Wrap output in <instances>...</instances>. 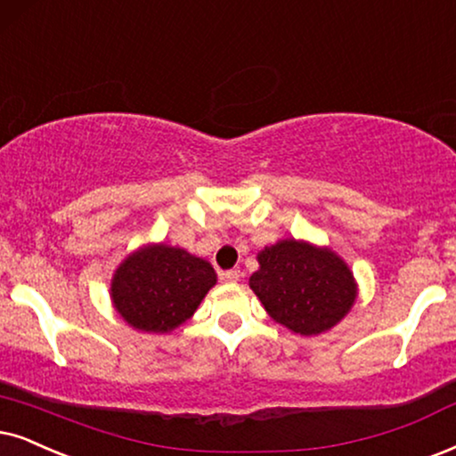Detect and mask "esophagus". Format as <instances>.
Returning <instances> with one entry per match:
<instances>
[{
	"mask_svg": "<svg viewBox=\"0 0 456 456\" xmlns=\"http://www.w3.org/2000/svg\"><path fill=\"white\" fill-rule=\"evenodd\" d=\"M221 280L229 281V284H235V281L240 280V271H238V269H227V271H221Z\"/></svg>",
	"mask_w": 456,
	"mask_h": 456,
	"instance_id": "esophagus-1",
	"label": "esophagus"
}]
</instances>
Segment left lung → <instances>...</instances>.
<instances>
[{"mask_svg": "<svg viewBox=\"0 0 456 456\" xmlns=\"http://www.w3.org/2000/svg\"><path fill=\"white\" fill-rule=\"evenodd\" d=\"M258 265L250 288L271 318L298 334L328 330L355 301L354 275L332 250L284 240L265 248Z\"/></svg>", "mask_w": 456, "mask_h": 456, "instance_id": "1", "label": "left lung"}]
</instances>
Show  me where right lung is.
Returning <instances> with one entry per match:
<instances>
[{
  "mask_svg": "<svg viewBox=\"0 0 456 456\" xmlns=\"http://www.w3.org/2000/svg\"><path fill=\"white\" fill-rule=\"evenodd\" d=\"M216 284L208 261L181 248L151 246L130 255L115 271V309L142 332H168L191 318L206 292Z\"/></svg>",
  "mask_w": 456,
  "mask_h": 456,
  "instance_id": "1",
  "label": "right lung"
}]
</instances>
